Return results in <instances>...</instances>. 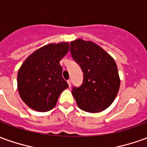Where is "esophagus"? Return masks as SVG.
<instances>
[{
    "label": "esophagus",
    "mask_w": 147,
    "mask_h": 147,
    "mask_svg": "<svg viewBox=\"0 0 147 147\" xmlns=\"http://www.w3.org/2000/svg\"><path fill=\"white\" fill-rule=\"evenodd\" d=\"M67 82H68V84H69V87L71 86V80H68Z\"/></svg>",
    "instance_id": "obj_1"
}]
</instances>
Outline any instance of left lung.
<instances>
[{
    "instance_id": "8db88e82",
    "label": "left lung",
    "mask_w": 147,
    "mask_h": 147,
    "mask_svg": "<svg viewBox=\"0 0 147 147\" xmlns=\"http://www.w3.org/2000/svg\"><path fill=\"white\" fill-rule=\"evenodd\" d=\"M70 52L84 74L82 85L72 90L78 106L90 113L105 110L114 101L120 87L115 61L94 42L82 39L70 42Z\"/></svg>"
}]
</instances>
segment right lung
I'll return each instance as SVG.
<instances>
[{"label": "right lung", "mask_w": 147, "mask_h": 147, "mask_svg": "<svg viewBox=\"0 0 147 147\" xmlns=\"http://www.w3.org/2000/svg\"><path fill=\"white\" fill-rule=\"evenodd\" d=\"M69 49L68 42L48 44L34 51L22 63L18 74V92L32 110H52L61 94L69 87L62 78L60 65Z\"/></svg>", "instance_id": "1"}]
</instances>
